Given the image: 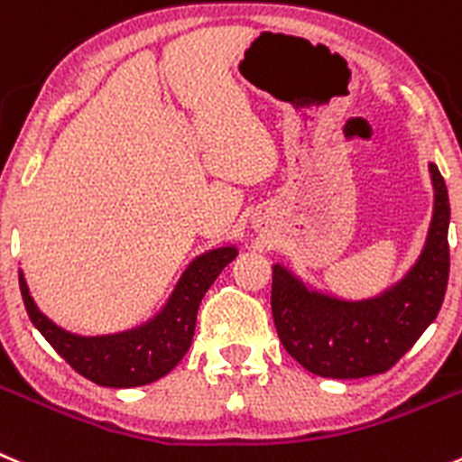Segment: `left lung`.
I'll use <instances>...</instances> for the list:
<instances>
[{
    "label": "left lung",
    "mask_w": 462,
    "mask_h": 462,
    "mask_svg": "<svg viewBox=\"0 0 462 462\" xmlns=\"http://www.w3.org/2000/svg\"><path fill=\"white\" fill-rule=\"evenodd\" d=\"M433 221L417 264L401 282L369 300H342L308 290L284 266H273L271 310L282 346L323 378L383 374L403 357L438 317L449 280V193L438 166Z\"/></svg>",
    "instance_id": "left-lung-1"
}]
</instances>
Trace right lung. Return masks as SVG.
<instances>
[{
  "instance_id": "add662e5",
  "label": "right lung",
  "mask_w": 462,
  "mask_h": 462,
  "mask_svg": "<svg viewBox=\"0 0 462 462\" xmlns=\"http://www.w3.org/2000/svg\"><path fill=\"white\" fill-rule=\"evenodd\" d=\"M235 257V245L200 255L184 271L166 308L152 321L102 337H79L51 323L29 296L23 273L20 291L33 326L77 374L102 387H139L159 381L182 360L193 342L202 296Z\"/></svg>"
}]
</instances>
